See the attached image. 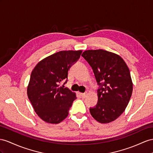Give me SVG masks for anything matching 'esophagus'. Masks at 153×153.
<instances>
[{
    "instance_id": "34e87169",
    "label": "esophagus",
    "mask_w": 153,
    "mask_h": 153,
    "mask_svg": "<svg viewBox=\"0 0 153 153\" xmlns=\"http://www.w3.org/2000/svg\"><path fill=\"white\" fill-rule=\"evenodd\" d=\"M87 93H81V96L83 97V98H85V97L87 96Z\"/></svg>"
}]
</instances>
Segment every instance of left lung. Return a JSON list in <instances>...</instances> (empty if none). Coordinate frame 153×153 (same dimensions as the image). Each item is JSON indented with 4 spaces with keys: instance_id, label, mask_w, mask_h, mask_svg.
<instances>
[{
    "instance_id": "8db88e82",
    "label": "left lung",
    "mask_w": 153,
    "mask_h": 153,
    "mask_svg": "<svg viewBox=\"0 0 153 153\" xmlns=\"http://www.w3.org/2000/svg\"><path fill=\"white\" fill-rule=\"evenodd\" d=\"M81 56L92 67L99 85L98 101L90 112L98 122L110 123L124 112L131 97L129 69L120 56L106 50H86Z\"/></svg>"
}]
</instances>
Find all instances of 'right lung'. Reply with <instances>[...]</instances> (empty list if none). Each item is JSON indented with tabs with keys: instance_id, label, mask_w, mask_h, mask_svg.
I'll return each mask as SVG.
<instances>
[{
	"instance_id": "add662e5",
	"label": "right lung",
	"mask_w": 153,
	"mask_h": 153,
	"mask_svg": "<svg viewBox=\"0 0 153 153\" xmlns=\"http://www.w3.org/2000/svg\"><path fill=\"white\" fill-rule=\"evenodd\" d=\"M81 50L60 51L45 58L35 66L27 88L34 111L47 123L57 124L68 115L77 97L64 86L70 67L79 59Z\"/></svg>"
}]
</instances>
